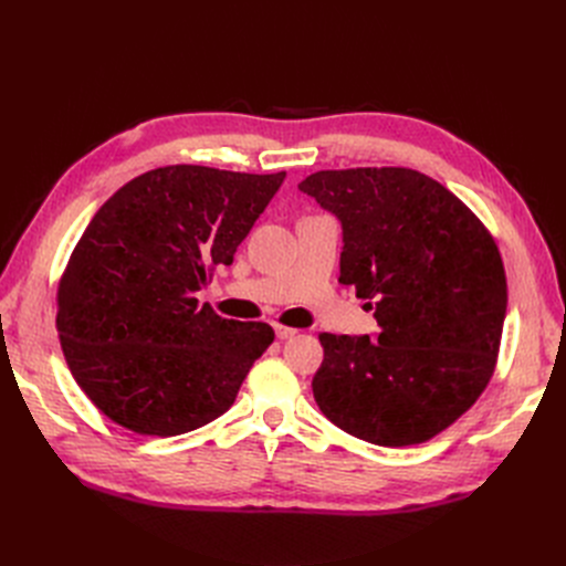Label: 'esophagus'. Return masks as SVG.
<instances>
[{"instance_id":"34e87169","label":"esophagus","mask_w":566,"mask_h":566,"mask_svg":"<svg viewBox=\"0 0 566 566\" xmlns=\"http://www.w3.org/2000/svg\"><path fill=\"white\" fill-rule=\"evenodd\" d=\"M273 328H275V335H277L280 339H289V337H293L295 333H298L295 328H289V325H284V323H275Z\"/></svg>"}]
</instances>
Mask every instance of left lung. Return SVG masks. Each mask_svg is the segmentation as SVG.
Segmentation results:
<instances>
[{"instance_id": "left-lung-1", "label": "left lung", "mask_w": 566, "mask_h": 566, "mask_svg": "<svg viewBox=\"0 0 566 566\" xmlns=\"http://www.w3.org/2000/svg\"><path fill=\"white\" fill-rule=\"evenodd\" d=\"M342 220V284L374 307L378 337L321 333L312 380L346 433L408 448L454 424L495 371L507 277L491 231L408 167L325 169L298 186Z\"/></svg>"}]
</instances>
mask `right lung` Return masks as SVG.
I'll use <instances>...</instances> for the list:
<instances>
[{
  "label": "right lung",
  "mask_w": 566,
  "mask_h": 566,
  "mask_svg": "<svg viewBox=\"0 0 566 566\" xmlns=\"http://www.w3.org/2000/svg\"><path fill=\"white\" fill-rule=\"evenodd\" d=\"M286 171L169 165L118 188L56 289V333L92 403L142 436H178L231 408L275 333L199 305L197 291L280 190Z\"/></svg>",
  "instance_id": "add662e5"
}]
</instances>
